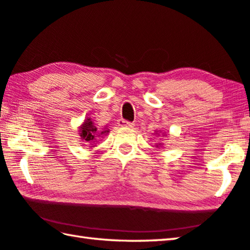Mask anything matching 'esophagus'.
I'll return each mask as SVG.
<instances>
[{
    "label": "esophagus",
    "instance_id": "1",
    "mask_svg": "<svg viewBox=\"0 0 250 250\" xmlns=\"http://www.w3.org/2000/svg\"><path fill=\"white\" fill-rule=\"evenodd\" d=\"M118 125H119L120 126H122V128H133V124H131V122L126 121L125 119H119L118 120Z\"/></svg>",
    "mask_w": 250,
    "mask_h": 250
}]
</instances>
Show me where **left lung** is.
<instances>
[{
    "instance_id": "8db88e82",
    "label": "left lung",
    "mask_w": 250,
    "mask_h": 250,
    "mask_svg": "<svg viewBox=\"0 0 250 250\" xmlns=\"http://www.w3.org/2000/svg\"><path fill=\"white\" fill-rule=\"evenodd\" d=\"M159 146H162V145H161V143H160V145Z\"/></svg>"
}]
</instances>
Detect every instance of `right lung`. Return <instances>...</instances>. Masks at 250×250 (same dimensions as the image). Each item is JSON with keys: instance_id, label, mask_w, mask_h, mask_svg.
<instances>
[{"instance_id": "add662e5", "label": "right lung", "mask_w": 250, "mask_h": 250, "mask_svg": "<svg viewBox=\"0 0 250 250\" xmlns=\"http://www.w3.org/2000/svg\"><path fill=\"white\" fill-rule=\"evenodd\" d=\"M109 130H104V131H98L97 130V126L95 125L94 122L91 121L90 118H87L86 120L83 122V125L79 126V135L82 137L83 140L88 143V146L94 147L95 142L97 139L103 137V135L107 134Z\"/></svg>"}]
</instances>
